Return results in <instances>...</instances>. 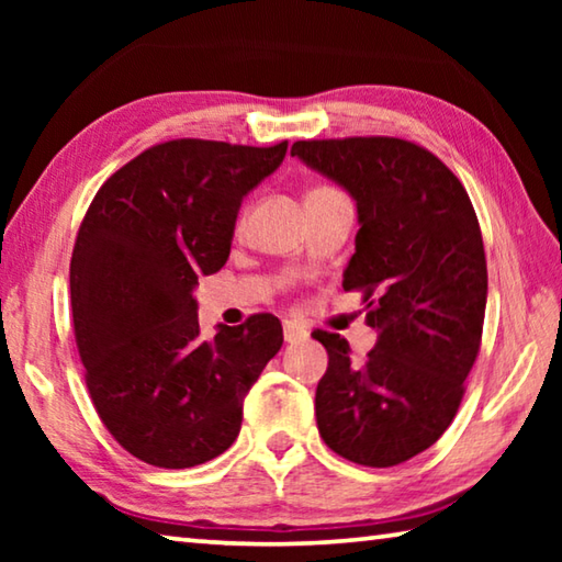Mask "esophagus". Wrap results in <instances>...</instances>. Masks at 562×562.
Listing matches in <instances>:
<instances>
[{"instance_id": "obj_1", "label": "esophagus", "mask_w": 562, "mask_h": 562, "mask_svg": "<svg viewBox=\"0 0 562 562\" xmlns=\"http://www.w3.org/2000/svg\"><path fill=\"white\" fill-rule=\"evenodd\" d=\"M282 329H284V341H288V345H294V341L307 339V335H310V331L304 329V327L300 325V322H292V319L284 322Z\"/></svg>"}]
</instances>
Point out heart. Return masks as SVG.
I'll use <instances>...</instances> for the list:
<instances>
[{
  "instance_id": "b5f03b06",
  "label": "heart",
  "mask_w": 562,
  "mask_h": 562,
  "mask_svg": "<svg viewBox=\"0 0 562 562\" xmlns=\"http://www.w3.org/2000/svg\"><path fill=\"white\" fill-rule=\"evenodd\" d=\"M337 190L335 188H327V186H319V188H312L307 198H304V203L307 201H319V198H327V195H335Z\"/></svg>"
}]
</instances>
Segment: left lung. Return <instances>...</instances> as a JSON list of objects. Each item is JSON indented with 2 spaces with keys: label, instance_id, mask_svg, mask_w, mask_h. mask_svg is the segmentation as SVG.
I'll list each match as a JSON object with an SVG mask.
<instances>
[{
  "label": "left lung",
  "instance_id": "obj_1",
  "mask_svg": "<svg viewBox=\"0 0 562 562\" xmlns=\"http://www.w3.org/2000/svg\"><path fill=\"white\" fill-rule=\"evenodd\" d=\"M290 154L357 201L341 288L364 292L376 329L361 364L345 337L312 331L329 355L315 394L319 436L359 465L404 463L449 429L479 357L488 294L479 217L461 180L412 140H297Z\"/></svg>",
  "mask_w": 562,
  "mask_h": 562
}]
</instances>
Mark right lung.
Wrapping results in <instances>:
<instances>
[{
  "instance_id": "add662e5",
  "label": "right lung",
  "mask_w": 562,
  "mask_h": 562,
  "mask_svg": "<svg viewBox=\"0 0 562 562\" xmlns=\"http://www.w3.org/2000/svg\"><path fill=\"white\" fill-rule=\"evenodd\" d=\"M284 154L288 140L158 144L99 188L76 235L71 312L91 402L113 439L158 469L231 449L247 392L282 347L272 315L203 339L193 290L223 268L243 198Z\"/></svg>"
}]
</instances>
